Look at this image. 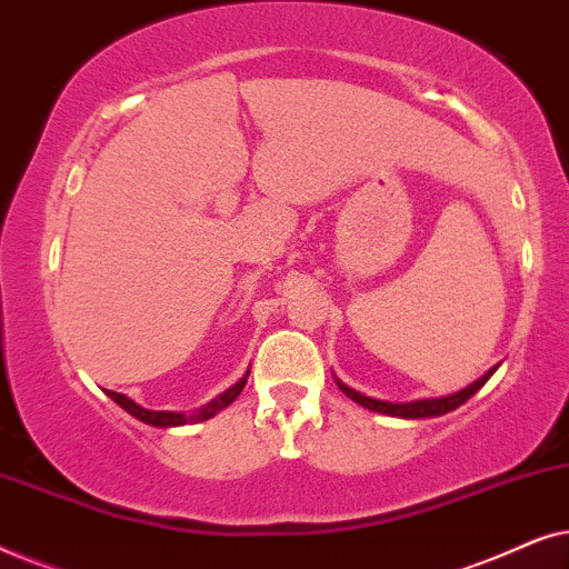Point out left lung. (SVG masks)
<instances>
[{"instance_id": "1", "label": "left lung", "mask_w": 569, "mask_h": 569, "mask_svg": "<svg viewBox=\"0 0 569 569\" xmlns=\"http://www.w3.org/2000/svg\"><path fill=\"white\" fill-rule=\"evenodd\" d=\"M500 368V365H495V368H489L485 376L473 380L471 386L461 388V391L456 393H448V396H432V399H415V401H386V399H372V396L357 391V388L347 386L345 380L333 376V380H337V386L341 388V393L349 396L355 403H360V407L376 411V415H386V417H396V419H427V417H442L448 415V411H453L461 407V403H466L471 399L473 393L479 391L481 386L487 383L489 378L495 376V370Z\"/></svg>"}]
</instances>
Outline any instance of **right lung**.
<instances>
[{"instance_id": "1", "label": "right lung", "mask_w": 569, "mask_h": 569, "mask_svg": "<svg viewBox=\"0 0 569 569\" xmlns=\"http://www.w3.org/2000/svg\"><path fill=\"white\" fill-rule=\"evenodd\" d=\"M248 372H251V370H246V376L240 378L238 383H232V386L228 388V391H222L220 396H214L212 401L204 403V407L193 409V411H158V409H144L142 403H137L134 399H129L127 393L106 391V388H103V391H106L108 399H113L123 411H129L131 417L139 419V422L152 425V427H162V430H166V427H183V425L207 422V419H212L214 415H220V411H222L224 407H230V403L236 401L238 396H240V391H243V388H246V383H248Z\"/></svg>"}]
</instances>
